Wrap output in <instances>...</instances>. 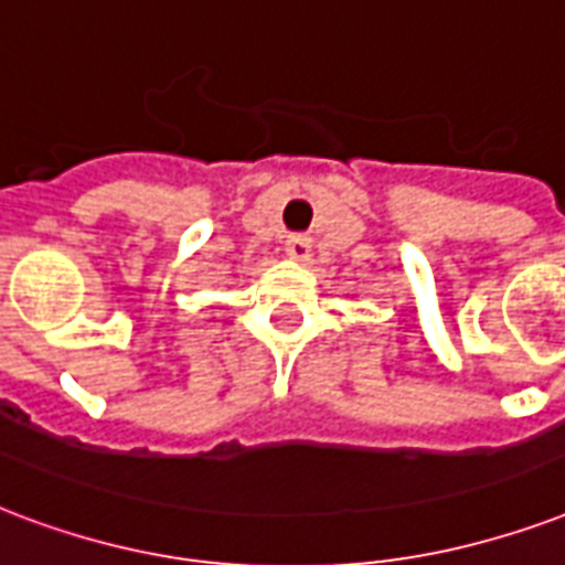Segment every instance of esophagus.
<instances>
[{
  "instance_id": "1",
  "label": "esophagus",
  "mask_w": 565,
  "mask_h": 565,
  "mask_svg": "<svg viewBox=\"0 0 565 565\" xmlns=\"http://www.w3.org/2000/svg\"><path fill=\"white\" fill-rule=\"evenodd\" d=\"M284 252L290 254L292 260H308L311 257V239L301 234L287 236V243H284Z\"/></svg>"
}]
</instances>
